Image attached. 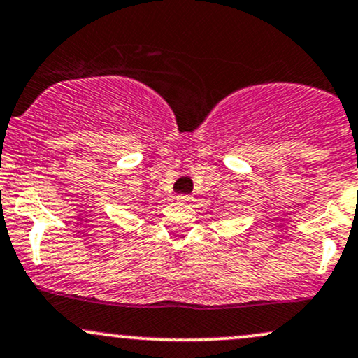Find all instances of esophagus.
Listing matches in <instances>:
<instances>
[{
	"instance_id": "1",
	"label": "esophagus",
	"mask_w": 358,
	"mask_h": 358,
	"mask_svg": "<svg viewBox=\"0 0 358 358\" xmlns=\"http://www.w3.org/2000/svg\"><path fill=\"white\" fill-rule=\"evenodd\" d=\"M176 200H178L180 203H190L193 198L190 195H178L176 196Z\"/></svg>"
}]
</instances>
